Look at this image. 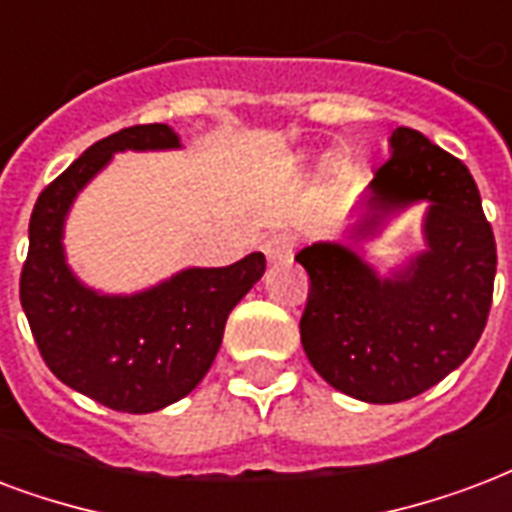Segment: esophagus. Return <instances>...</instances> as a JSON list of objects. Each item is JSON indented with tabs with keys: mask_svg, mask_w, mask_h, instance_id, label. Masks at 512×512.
<instances>
[{
	"mask_svg": "<svg viewBox=\"0 0 512 512\" xmlns=\"http://www.w3.org/2000/svg\"><path fill=\"white\" fill-rule=\"evenodd\" d=\"M263 252L271 263H284V260H290L292 252H295V239H292L290 233H273V236L265 239Z\"/></svg>",
	"mask_w": 512,
	"mask_h": 512,
	"instance_id": "esophagus-1",
	"label": "esophagus"
}]
</instances>
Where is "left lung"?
I'll list each match as a JSON object with an SVG mask.
<instances>
[{"label": "left lung", "instance_id": "8db88e82", "mask_svg": "<svg viewBox=\"0 0 512 512\" xmlns=\"http://www.w3.org/2000/svg\"><path fill=\"white\" fill-rule=\"evenodd\" d=\"M389 147L354 239L427 201V252L389 279L343 244L319 241L295 255L311 282L300 317L308 362L365 403H403L459 368L486 327L497 273L494 233L467 166L413 128L392 131Z\"/></svg>", "mask_w": 512, "mask_h": 512}]
</instances>
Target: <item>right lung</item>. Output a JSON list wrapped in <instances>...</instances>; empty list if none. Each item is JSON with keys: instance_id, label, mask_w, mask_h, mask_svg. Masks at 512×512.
Instances as JSON below:
<instances>
[{"instance_id": "obj_1", "label": "right lung", "mask_w": 512, "mask_h": 512, "mask_svg": "<svg viewBox=\"0 0 512 512\" xmlns=\"http://www.w3.org/2000/svg\"><path fill=\"white\" fill-rule=\"evenodd\" d=\"M163 123L131 126L91 144L39 193L29 220L21 306L42 360L58 381L123 413H152L201 384L225 322L265 271L263 252L225 268H187L152 290L101 295L69 271L64 220L80 193L123 150H174Z\"/></svg>"}]
</instances>
